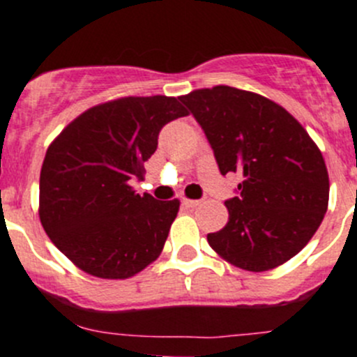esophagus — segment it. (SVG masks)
<instances>
[{
	"label": "esophagus",
	"instance_id": "esophagus-1",
	"mask_svg": "<svg viewBox=\"0 0 357 357\" xmlns=\"http://www.w3.org/2000/svg\"><path fill=\"white\" fill-rule=\"evenodd\" d=\"M201 204V201H195V199H183V206L186 208H197Z\"/></svg>",
	"mask_w": 357,
	"mask_h": 357
}]
</instances>
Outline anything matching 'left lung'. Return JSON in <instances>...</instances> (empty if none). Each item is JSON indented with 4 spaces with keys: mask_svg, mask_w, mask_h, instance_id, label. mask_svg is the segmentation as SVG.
I'll list each match as a JSON object with an SVG mask.
<instances>
[{
    "mask_svg": "<svg viewBox=\"0 0 357 357\" xmlns=\"http://www.w3.org/2000/svg\"><path fill=\"white\" fill-rule=\"evenodd\" d=\"M204 130L222 174L239 172L229 222L208 234L236 268L268 271L299 254L326 215L329 176L301 123L266 96L231 86L179 96Z\"/></svg>",
    "mask_w": 357,
    "mask_h": 357,
    "instance_id": "left-lung-1",
    "label": "left lung"
}]
</instances>
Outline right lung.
Masks as SVG:
<instances>
[{
  "label": "right lung",
  "mask_w": 357,
  "mask_h": 357,
  "mask_svg": "<svg viewBox=\"0 0 357 357\" xmlns=\"http://www.w3.org/2000/svg\"><path fill=\"white\" fill-rule=\"evenodd\" d=\"M188 116L174 96H125L88 109L51 142L38 215L56 248L84 273L125 280L162 254L179 201L139 195L158 133Z\"/></svg>",
  "instance_id": "1"
}]
</instances>
